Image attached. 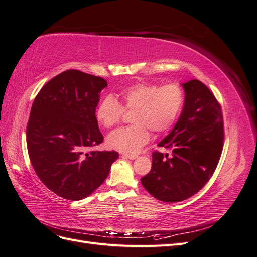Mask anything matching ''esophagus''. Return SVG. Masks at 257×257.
Instances as JSON below:
<instances>
[{
  "label": "esophagus",
  "instance_id": "obj_1",
  "mask_svg": "<svg viewBox=\"0 0 257 257\" xmlns=\"http://www.w3.org/2000/svg\"><path fill=\"white\" fill-rule=\"evenodd\" d=\"M124 157L127 158V159H130V160H135V159H137V158H138L136 154H125V155H124Z\"/></svg>",
  "mask_w": 257,
  "mask_h": 257
}]
</instances>
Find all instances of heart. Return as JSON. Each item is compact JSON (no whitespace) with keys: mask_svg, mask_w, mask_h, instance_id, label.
Here are the masks:
<instances>
[{"mask_svg":"<svg viewBox=\"0 0 257 257\" xmlns=\"http://www.w3.org/2000/svg\"><path fill=\"white\" fill-rule=\"evenodd\" d=\"M121 104L112 96H106L96 108V119L106 128L118 124L124 113L133 111L131 121L134 124L112 132L107 137V145L113 150L136 153L150 139L149 130L163 133L173 126L180 114L185 94L179 83L164 85L137 82L119 92Z\"/></svg>","mask_w":257,"mask_h":257,"instance_id":"obj_1","label":"heart"}]
</instances>
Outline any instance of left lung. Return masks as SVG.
<instances>
[{"instance_id": "8db88e82", "label": "left lung", "mask_w": 257, "mask_h": 257, "mask_svg": "<svg viewBox=\"0 0 257 257\" xmlns=\"http://www.w3.org/2000/svg\"><path fill=\"white\" fill-rule=\"evenodd\" d=\"M182 85L185 100L180 118L158 145L172 150V155L154 151L151 170L142 178L144 188L165 203H178L203 189L219 164L223 150L220 103L199 80Z\"/></svg>"}]
</instances>
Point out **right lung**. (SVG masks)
Masks as SVG:
<instances>
[{
	"label": "right lung",
	"mask_w": 257,
	"mask_h": 257,
	"mask_svg": "<svg viewBox=\"0 0 257 257\" xmlns=\"http://www.w3.org/2000/svg\"><path fill=\"white\" fill-rule=\"evenodd\" d=\"M107 81L77 69L53 77L36 95L27 125L29 157L41 181L60 197L80 200L94 192L119 158L90 151L104 141L95 116Z\"/></svg>",
	"instance_id": "obj_1"
}]
</instances>
